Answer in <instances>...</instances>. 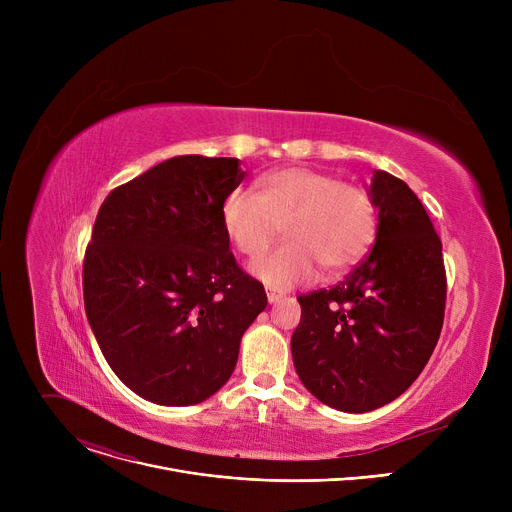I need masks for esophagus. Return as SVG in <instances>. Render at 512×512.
<instances>
[{
	"instance_id": "34e87169",
	"label": "esophagus",
	"mask_w": 512,
	"mask_h": 512,
	"mask_svg": "<svg viewBox=\"0 0 512 512\" xmlns=\"http://www.w3.org/2000/svg\"><path fill=\"white\" fill-rule=\"evenodd\" d=\"M267 300H269V304H277V302L283 300V294H279V291L267 287Z\"/></svg>"
}]
</instances>
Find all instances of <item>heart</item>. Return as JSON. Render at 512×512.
I'll return each mask as SVG.
<instances>
[{
    "instance_id": "1",
    "label": "heart",
    "mask_w": 512,
    "mask_h": 512,
    "mask_svg": "<svg viewBox=\"0 0 512 512\" xmlns=\"http://www.w3.org/2000/svg\"><path fill=\"white\" fill-rule=\"evenodd\" d=\"M225 235L235 249L257 259L283 225L285 243L255 263L275 287L310 279L316 267L338 273L354 265L375 239L377 204L358 184L310 168H283L257 182V194L233 190L221 208Z\"/></svg>"
}]
</instances>
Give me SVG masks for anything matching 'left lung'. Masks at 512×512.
Returning a JSON list of instances; mask_svg holds the SVG:
<instances>
[{"label": "left lung", "instance_id": "obj_1", "mask_svg": "<svg viewBox=\"0 0 512 512\" xmlns=\"http://www.w3.org/2000/svg\"><path fill=\"white\" fill-rule=\"evenodd\" d=\"M377 243L344 281L298 296L291 356L322 403L364 413L405 393L427 364L446 312L442 241L415 192L375 172Z\"/></svg>", "mask_w": 512, "mask_h": 512}]
</instances>
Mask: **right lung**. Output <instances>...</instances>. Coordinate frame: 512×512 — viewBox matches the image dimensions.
<instances>
[{
	"instance_id": "right-lung-1",
	"label": "right lung",
	"mask_w": 512,
	"mask_h": 512,
	"mask_svg": "<svg viewBox=\"0 0 512 512\" xmlns=\"http://www.w3.org/2000/svg\"><path fill=\"white\" fill-rule=\"evenodd\" d=\"M237 158L176 156L113 188L83 263L85 310L113 373L139 397L194 405L235 371L263 283L229 251Z\"/></svg>"
}]
</instances>
